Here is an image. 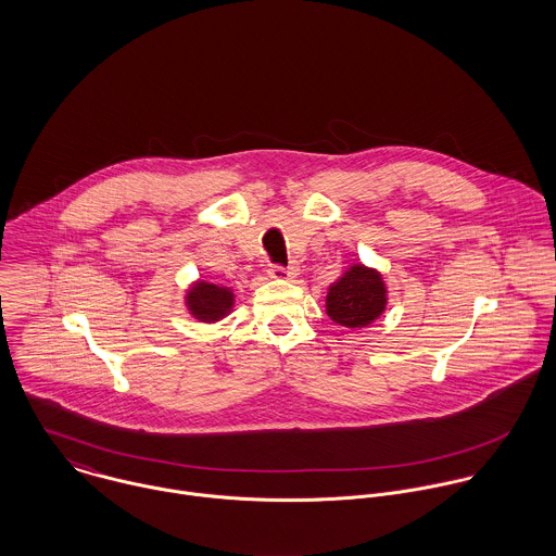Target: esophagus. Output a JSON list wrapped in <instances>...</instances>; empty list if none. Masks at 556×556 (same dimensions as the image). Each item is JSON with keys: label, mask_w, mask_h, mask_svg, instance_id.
Returning <instances> with one entry per match:
<instances>
[{"label": "esophagus", "mask_w": 556, "mask_h": 556, "mask_svg": "<svg viewBox=\"0 0 556 556\" xmlns=\"http://www.w3.org/2000/svg\"><path fill=\"white\" fill-rule=\"evenodd\" d=\"M300 271V265L298 263H291L289 267H282V265H271L269 267V276L276 278V280H291L295 278Z\"/></svg>", "instance_id": "obj_1"}]
</instances>
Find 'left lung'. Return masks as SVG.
<instances>
[{"label":"left lung","instance_id":"left-lung-1","mask_svg":"<svg viewBox=\"0 0 556 556\" xmlns=\"http://www.w3.org/2000/svg\"><path fill=\"white\" fill-rule=\"evenodd\" d=\"M388 289L381 274L362 263L351 265L338 278L325 300L327 317L342 327H366L383 315Z\"/></svg>","mask_w":556,"mask_h":556}]
</instances>
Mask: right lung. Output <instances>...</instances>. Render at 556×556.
<instances>
[{
	"mask_svg": "<svg viewBox=\"0 0 556 556\" xmlns=\"http://www.w3.org/2000/svg\"><path fill=\"white\" fill-rule=\"evenodd\" d=\"M233 291L205 280H197L186 293L188 313L201 323H216L227 317L233 308Z\"/></svg>",
	"mask_w": 556,
	"mask_h": 556,
	"instance_id": "obj_1",
	"label": "right lung"
}]
</instances>
